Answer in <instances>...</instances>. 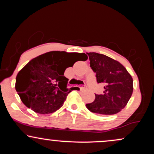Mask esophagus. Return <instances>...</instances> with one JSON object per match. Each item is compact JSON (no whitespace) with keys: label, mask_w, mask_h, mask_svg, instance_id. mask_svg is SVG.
<instances>
[{"label":"esophagus","mask_w":154,"mask_h":154,"mask_svg":"<svg viewBox=\"0 0 154 154\" xmlns=\"http://www.w3.org/2000/svg\"><path fill=\"white\" fill-rule=\"evenodd\" d=\"M88 88V86L86 85H82V87H80V89L82 90V89H85V88Z\"/></svg>","instance_id":"esophagus-1"}]
</instances>
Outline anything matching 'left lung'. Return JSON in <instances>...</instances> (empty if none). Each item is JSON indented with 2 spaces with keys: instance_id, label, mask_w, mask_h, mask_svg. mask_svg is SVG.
<instances>
[{
  "instance_id": "8db88e82",
  "label": "left lung",
  "mask_w": 154,
  "mask_h": 154,
  "mask_svg": "<svg viewBox=\"0 0 154 154\" xmlns=\"http://www.w3.org/2000/svg\"><path fill=\"white\" fill-rule=\"evenodd\" d=\"M90 66L98 83L104 85L101 95L95 94L94 101L86 104L91 112L111 115L119 112L127 105L133 91L131 75L119 62L106 55L87 53Z\"/></svg>"
}]
</instances>
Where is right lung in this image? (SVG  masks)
<instances>
[{
	"label": "right lung",
	"instance_id": "add662e5",
	"mask_svg": "<svg viewBox=\"0 0 154 154\" xmlns=\"http://www.w3.org/2000/svg\"><path fill=\"white\" fill-rule=\"evenodd\" d=\"M87 59L84 53L51 51L32 59L16 77V91L23 103L38 114L57 111L73 90L67 88L69 79L63 76L64 71L76 61Z\"/></svg>",
	"mask_w": 154,
	"mask_h": 154
}]
</instances>
